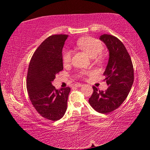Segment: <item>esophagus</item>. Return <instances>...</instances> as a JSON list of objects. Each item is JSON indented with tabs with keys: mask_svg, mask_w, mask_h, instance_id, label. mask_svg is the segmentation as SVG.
<instances>
[{
	"mask_svg": "<svg viewBox=\"0 0 150 150\" xmlns=\"http://www.w3.org/2000/svg\"><path fill=\"white\" fill-rule=\"evenodd\" d=\"M82 86H83V85L80 84V83H76V84L75 85V87H82Z\"/></svg>",
	"mask_w": 150,
	"mask_h": 150,
	"instance_id": "34e87169",
	"label": "esophagus"
}]
</instances>
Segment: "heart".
Here are the masks:
<instances>
[{"label": "heart", "instance_id": "heart-1", "mask_svg": "<svg viewBox=\"0 0 150 150\" xmlns=\"http://www.w3.org/2000/svg\"><path fill=\"white\" fill-rule=\"evenodd\" d=\"M77 45L87 53L91 58L94 59L100 54L102 52L103 45L99 40L90 37L82 38L77 42ZM100 57L98 56V58ZM71 59V52L69 50L64 51L63 54V63L67 64Z\"/></svg>", "mask_w": 150, "mask_h": 150}]
</instances>
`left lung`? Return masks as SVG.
I'll use <instances>...</instances> for the list:
<instances>
[{
  "mask_svg": "<svg viewBox=\"0 0 150 150\" xmlns=\"http://www.w3.org/2000/svg\"><path fill=\"white\" fill-rule=\"evenodd\" d=\"M99 39L106 45L109 58L103 75L108 88L105 91L93 87L88 102L96 111L107 114L118 108L128 95L134 83V68L130 55L117 38L101 35Z\"/></svg>",
  "mask_w": 150,
  "mask_h": 150,
  "instance_id": "obj_1",
  "label": "left lung"
}]
</instances>
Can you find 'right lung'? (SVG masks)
<instances>
[{
    "label": "right lung",
    "instance_id": "add662e5",
    "mask_svg": "<svg viewBox=\"0 0 150 150\" xmlns=\"http://www.w3.org/2000/svg\"><path fill=\"white\" fill-rule=\"evenodd\" d=\"M67 35L48 37L35 50L30 60L26 87L29 98L40 115L56 121L64 116L70 87L56 89L52 83L63 69L62 50Z\"/></svg>",
    "mask_w": 150,
    "mask_h": 150
}]
</instances>
